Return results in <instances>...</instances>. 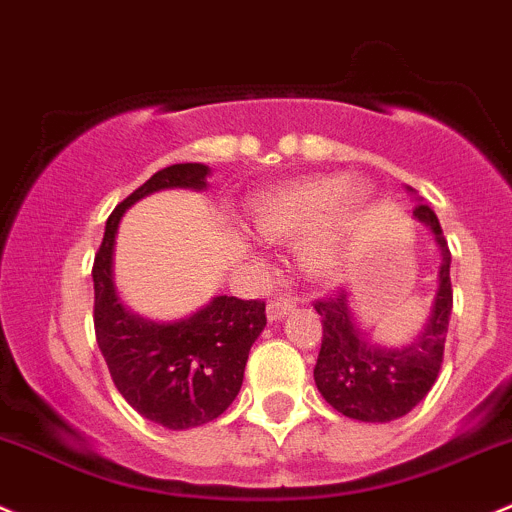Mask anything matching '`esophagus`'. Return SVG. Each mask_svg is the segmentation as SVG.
I'll list each match as a JSON object with an SVG mask.
<instances>
[{
  "mask_svg": "<svg viewBox=\"0 0 512 512\" xmlns=\"http://www.w3.org/2000/svg\"><path fill=\"white\" fill-rule=\"evenodd\" d=\"M295 300L287 295H280V297H272L270 305H267V317H270V322H277L282 320V317L290 315L292 310H295Z\"/></svg>",
  "mask_w": 512,
  "mask_h": 512,
  "instance_id": "1",
  "label": "esophagus"
}]
</instances>
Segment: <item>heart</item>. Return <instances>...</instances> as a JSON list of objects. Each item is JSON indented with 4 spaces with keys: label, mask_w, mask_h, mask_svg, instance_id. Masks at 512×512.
<instances>
[{
    "label": "heart",
    "mask_w": 512,
    "mask_h": 512,
    "mask_svg": "<svg viewBox=\"0 0 512 512\" xmlns=\"http://www.w3.org/2000/svg\"><path fill=\"white\" fill-rule=\"evenodd\" d=\"M367 210L365 187H350L345 175H320L257 197L252 227L267 240H300L302 270L315 280H335L350 262Z\"/></svg>",
    "instance_id": "heart-1"
}]
</instances>
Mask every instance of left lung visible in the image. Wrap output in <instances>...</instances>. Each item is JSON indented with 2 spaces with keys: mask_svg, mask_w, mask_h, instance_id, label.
Instances as JSON below:
<instances>
[{
  "mask_svg": "<svg viewBox=\"0 0 512 512\" xmlns=\"http://www.w3.org/2000/svg\"><path fill=\"white\" fill-rule=\"evenodd\" d=\"M413 217L433 232L440 250V270L433 310L423 332L410 345H372L357 327L345 290L315 302L317 315L322 317L315 385L337 413L362 423H390L408 415L430 393L443 365L453 312L450 250L438 215L428 205H415Z\"/></svg>",
  "mask_w": 512,
  "mask_h": 512,
  "instance_id": "1",
  "label": "left lung"
}]
</instances>
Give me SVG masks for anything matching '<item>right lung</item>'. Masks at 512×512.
I'll use <instances>...</instances> for the list:
<instances>
[{"label":"right lung","mask_w":512,"mask_h":512,"mask_svg":"<svg viewBox=\"0 0 512 512\" xmlns=\"http://www.w3.org/2000/svg\"><path fill=\"white\" fill-rule=\"evenodd\" d=\"M210 167L200 162L155 172L119 202L94 255V335L114 388L140 415L170 430L220 418L237 398L252 342L265 330V302L220 295L177 322H150L119 302L112 280L114 235L124 210L167 187L205 190Z\"/></svg>","instance_id":"obj_1"}]
</instances>
